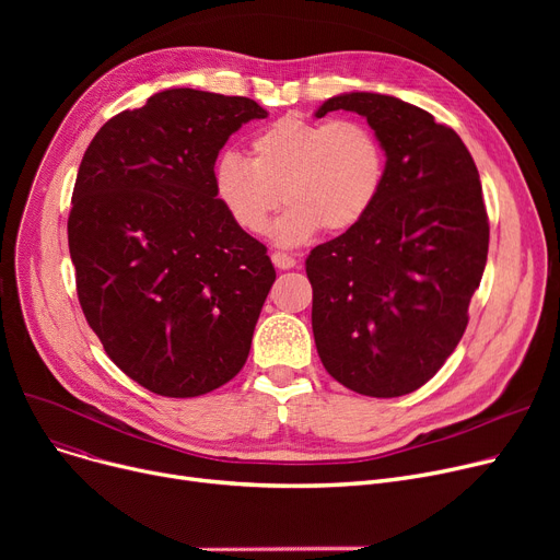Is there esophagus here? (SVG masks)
<instances>
[{"label": "esophagus", "instance_id": "obj_1", "mask_svg": "<svg viewBox=\"0 0 560 560\" xmlns=\"http://www.w3.org/2000/svg\"><path fill=\"white\" fill-rule=\"evenodd\" d=\"M272 262H275V268H279V270H290V268H295L298 260L288 256V254H283V252H275Z\"/></svg>", "mask_w": 560, "mask_h": 560}]
</instances>
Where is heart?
Segmentation results:
<instances>
[{
  "mask_svg": "<svg viewBox=\"0 0 560 560\" xmlns=\"http://www.w3.org/2000/svg\"><path fill=\"white\" fill-rule=\"evenodd\" d=\"M388 156L381 138L359 120L281 117L252 140V159L224 152L213 165V192L231 222L262 233L279 209L275 241L292 247L325 229L357 226L386 184Z\"/></svg>",
  "mask_w": 560,
  "mask_h": 560,
  "instance_id": "1",
  "label": "heart"
}]
</instances>
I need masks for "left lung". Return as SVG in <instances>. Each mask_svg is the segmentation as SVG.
Segmentation results:
<instances>
[{
  "instance_id": "1",
  "label": "left lung",
  "mask_w": 560,
  "mask_h": 560,
  "mask_svg": "<svg viewBox=\"0 0 560 560\" xmlns=\"http://www.w3.org/2000/svg\"><path fill=\"white\" fill-rule=\"evenodd\" d=\"M331 110L365 117L388 172L372 211L306 258L315 347L345 388L401 397L445 365L467 327L490 238L479 172L458 133L413 104L345 93L315 117Z\"/></svg>"
}]
</instances>
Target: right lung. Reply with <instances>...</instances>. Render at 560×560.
<instances>
[{
	"label": "right lung",
	"mask_w": 560,
	"mask_h": 560,
	"mask_svg": "<svg viewBox=\"0 0 560 560\" xmlns=\"http://www.w3.org/2000/svg\"><path fill=\"white\" fill-rule=\"evenodd\" d=\"M268 117L249 97L170 88L97 131L68 218L77 295L108 359L163 397L238 374L277 279L262 243L213 192L231 133Z\"/></svg>",
	"instance_id": "obj_1"
}]
</instances>
